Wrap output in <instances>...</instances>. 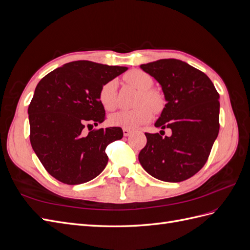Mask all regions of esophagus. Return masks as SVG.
Here are the masks:
<instances>
[{
	"label": "esophagus",
	"mask_w": 250,
	"mask_h": 250,
	"mask_svg": "<svg viewBox=\"0 0 250 250\" xmlns=\"http://www.w3.org/2000/svg\"><path fill=\"white\" fill-rule=\"evenodd\" d=\"M131 130L130 129H126V128H124L123 129V134H124V137H129V135L131 134Z\"/></svg>",
	"instance_id": "1"
}]
</instances>
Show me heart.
<instances>
[{
    "label": "heart",
    "instance_id": "obj_1",
    "mask_svg": "<svg viewBox=\"0 0 250 250\" xmlns=\"http://www.w3.org/2000/svg\"><path fill=\"white\" fill-rule=\"evenodd\" d=\"M125 80L130 85L140 90L138 106L131 110H120L109 117L108 121L111 126L126 128V129H135L139 126L145 124L152 118V110L160 111L164 106V99L162 95L155 89L151 88L153 79L149 74L142 70H132L125 75ZM116 82L108 81L101 86L98 99L105 110H112L116 108ZM149 104V108L147 106Z\"/></svg>",
    "mask_w": 250,
    "mask_h": 250
}]
</instances>
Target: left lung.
I'll return each instance as SVG.
<instances>
[{"instance_id": "8db88e82", "label": "left lung", "mask_w": 250, "mask_h": 250, "mask_svg": "<svg viewBox=\"0 0 250 250\" xmlns=\"http://www.w3.org/2000/svg\"><path fill=\"white\" fill-rule=\"evenodd\" d=\"M141 69L162 85L167 103L155 126L172 134L145 132L139 161L157 179L184 181L206 165L218 137L219 94L206 74L178 59H161Z\"/></svg>"}]
</instances>
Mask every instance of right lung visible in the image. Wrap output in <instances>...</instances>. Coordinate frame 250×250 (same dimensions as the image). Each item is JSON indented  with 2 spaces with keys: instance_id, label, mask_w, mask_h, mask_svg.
<instances>
[{
  "instance_id": "obj_1",
  "label": "right lung",
  "mask_w": 250,
  "mask_h": 250,
  "mask_svg": "<svg viewBox=\"0 0 250 250\" xmlns=\"http://www.w3.org/2000/svg\"><path fill=\"white\" fill-rule=\"evenodd\" d=\"M126 70L78 60L57 67L37 84L28 107L30 143L44 169L60 183H87L106 167L105 149L123 138L122 128H90L105 120L98 99L101 86Z\"/></svg>"
}]
</instances>
